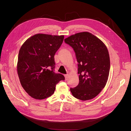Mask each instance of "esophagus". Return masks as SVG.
<instances>
[{"mask_svg": "<svg viewBox=\"0 0 131 131\" xmlns=\"http://www.w3.org/2000/svg\"><path fill=\"white\" fill-rule=\"evenodd\" d=\"M64 77H65L66 80H68V77H69V75H68V74H66V75H64Z\"/></svg>", "mask_w": 131, "mask_h": 131, "instance_id": "34e87169", "label": "esophagus"}]
</instances>
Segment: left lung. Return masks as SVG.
Returning <instances> with one entry per match:
<instances>
[{
  "label": "left lung",
  "mask_w": 131,
  "mask_h": 131,
  "mask_svg": "<svg viewBox=\"0 0 131 131\" xmlns=\"http://www.w3.org/2000/svg\"><path fill=\"white\" fill-rule=\"evenodd\" d=\"M64 41L73 47L78 62L79 83L70 88V92L78 100L93 99L108 81L110 66L108 49L100 39L88 31L71 35Z\"/></svg>",
  "instance_id": "left-lung-1"
}]
</instances>
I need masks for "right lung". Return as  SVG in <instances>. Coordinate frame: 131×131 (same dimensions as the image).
<instances>
[{
	"label": "right lung",
	"mask_w": 131,
	"mask_h": 131,
	"mask_svg": "<svg viewBox=\"0 0 131 131\" xmlns=\"http://www.w3.org/2000/svg\"><path fill=\"white\" fill-rule=\"evenodd\" d=\"M64 35L37 34L29 38L19 51L17 70L22 88L30 97L43 100L51 96L64 77L53 72L54 56Z\"/></svg>",
	"instance_id": "1"
}]
</instances>
